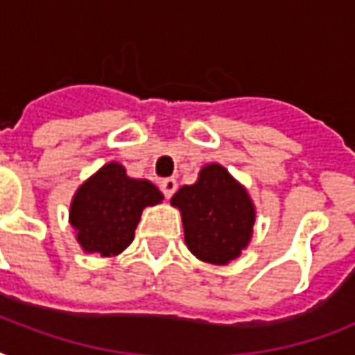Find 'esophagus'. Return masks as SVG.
<instances>
[{
    "label": "esophagus",
    "instance_id": "1",
    "mask_svg": "<svg viewBox=\"0 0 355 355\" xmlns=\"http://www.w3.org/2000/svg\"><path fill=\"white\" fill-rule=\"evenodd\" d=\"M160 189L166 199H171L173 193L177 191V180L175 178H164L160 182Z\"/></svg>",
    "mask_w": 355,
    "mask_h": 355
}]
</instances>
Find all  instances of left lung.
Returning <instances> with one entry per match:
<instances>
[{
    "instance_id": "obj_1",
    "label": "left lung",
    "mask_w": 355,
    "mask_h": 355,
    "mask_svg": "<svg viewBox=\"0 0 355 355\" xmlns=\"http://www.w3.org/2000/svg\"><path fill=\"white\" fill-rule=\"evenodd\" d=\"M171 205L182 211L186 245L202 261L228 263L250 241L252 200L219 164L202 167L199 180L178 189Z\"/></svg>"
}]
</instances>
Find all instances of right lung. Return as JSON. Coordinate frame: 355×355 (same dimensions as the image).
<instances>
[{
    "instance_id": "add662e5",
    "label": "right lung",
    "mask_w": 355,
    "mask_h": 355,
    "mask_svg": "<svg viewBox=\"0 0 355 355\" xmlns=\"http://www.w3.org/2000/svg\"><path fill=\"white\" fill-rule=\"evenodd\" d=\"M162 199L155 184L128 178L123 166L110 162L77 189L69 223L86 252L108 258L132 243L141 210Z\"/></svg>"
}]
</instances>
